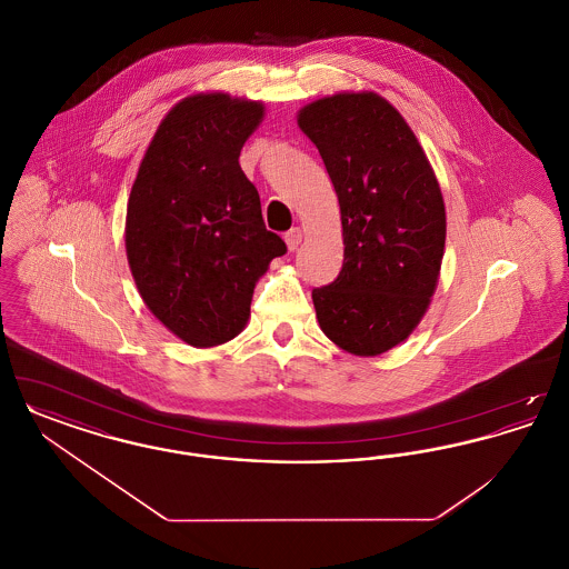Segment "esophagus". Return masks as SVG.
<instances>
[{"label":"esophagus","instance_id":"obj_1","mask_svg":"<svg viewBox=\"0 0 569 569\" xmlns=\"http://www.w3.org/2000/svg\"><path fill=\"white\" fill-rule=\"evenodd\" d=\"M286 244H288V249L290 251H295L297 249L298 244H300V241H302V230L300 228H292V230H288L286 232Z\"/></svg>","mask_w":569,"mask_h":569}]
</instances>
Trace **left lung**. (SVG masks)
<instances>
[{"mask_svg": "<svg viewBox=\"0 0 569 569\" xmlns=\"http://www.w3.org/2000/svg\"><path fill=\"white\" fill-rule=\"evenodd\" d=\"M335 186L343 267L311 292L320 328L341 350L378 356L420 325L446 244L433 168L401 112L373 91L335 93L298 112Z\"/></svg>", "mask_w": 569, "mask_h": 569, "instance_id": "obj_1", "label": "left lung"}]
</instances>
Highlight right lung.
<instances>
[{
	"label": "right lung",
	"mask_w": 569,
	"mask_h": 569,
	"mask_svg": "<svg viewBox=\"0 0 569 569\" xmlns=\"http://www.w3.org/2000/svg\"><path fill=\"white\" fill-rule=\"evenodd\" d=\"M262 117V102L219 91L183 98L149 142L128 200L136 288L193 348H216L243 330L256 281L286 253L239 163Z\"/></svg>",
	"instance_id": "1"
}]
</instances>
